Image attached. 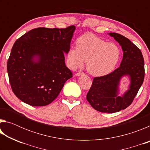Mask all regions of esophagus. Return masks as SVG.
<instances>
[{
  "instance_id": "34e87169",
  "label": "esophagus",
  "mask_w": 150,
  "mask_h": 150,
  "mask_svg": "<svg viewBox=\"0 0 150 150\" xmlns=\"http://www.w3.org/2000/svg\"><path fill=\"white\" fill-rule=\"evenodd\" d=\"M83 74H84V73H83V72H78V73H76L75 76H81V75H83Z\"/></svg>"
}]
</instances>
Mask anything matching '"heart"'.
Wrapping results in <instances>:
<instances>
[{"mask_svg": "<svg viewBox=\"0 0 150 150\" xmlns=\"http://www.w3.org/2000/svg\"><path fill=\"white\" fill-rule=\"evenodd\" d=\"M77 47H71L67 61L72 68L87 62V69L91 75L103 76L112 71L120 57V48L116 44L106 42L93 34H83L77 40Z\"/></svg>", "mask_w": 150, "mask_h": 150, "instance_id": "1", "label": "heart"}]
</instances>
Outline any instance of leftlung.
<instances>
[{
  "label": "left lung",
  "instance_id": "1",
  "mask_svg": "<svg viewBox=\"0 0 150 150\" xmlns=\"http://www.w3.org/2000/svg\"><path fill=\"white\" fill-rule=\"evenodd\" d=\"M121 45L123 58L120 67L108 75L93 79L87 95L91 106L101 112L114 113L130 106L144 82V60L140 50L130 40L117 33H109ZM130 77L129 89L122 97L118 96V85L121 78Z\"/></svg>",
  "mask_w": 150,
  "mask_h": 150
}]
</instances>
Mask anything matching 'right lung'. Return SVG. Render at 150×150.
I'll return each instance as SVG.
<instances>
[{
  "label": "right lung",
  "instance_id": "right-lung-1",
  "mask_svg": "<svg viewBox=\"0 0 150 150\" xmlns=\"http://www.w3.org/2000/svg\"><path fill=\"white\" fill-rule=\"evenodd\" d=\"M75 30L74 26L60 29L38 28L15 42L7 71L12 90L20 100L44 106L57 97L65 83L73 77L65 65L64 55L70 49Z\"/></svg>",
  "mask_w": 150,
  "mask_h": 150
}]
</instances>
